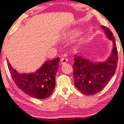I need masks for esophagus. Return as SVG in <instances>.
<instances>
[{"label": "esophagus", "mask_w": 124, "mask_h": 124, "mask_svg": "<svg viewBox=\"0 0 124 124\" xmlns=\"http://www.w3.org/2000/svg\"><path fill=\"white\" fill-rule=\"evenodd\" d=\"M67 62H68V59L65 58H62V59H61V65H65V64H66L67 63Z\"/></svg>", "instance_id": "34e87169"}]
</instances>
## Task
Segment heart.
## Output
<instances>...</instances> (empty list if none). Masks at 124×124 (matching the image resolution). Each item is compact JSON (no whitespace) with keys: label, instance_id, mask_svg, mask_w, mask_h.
I'll return each mask as SVG.
<instances>
[{"label":"heart","instance_id":"obj_1","mask_svg":"<svg viewBox=\"0 0 124 124\" xmlns=\"http://www.w3.org/2000/svg\"><path fill=\"white\" fill-rule=\"evenodd\" d=\"M79 33L78 31L76 30H71V31H68L66 32H64V33L62 35V39L63 40H69V39H72L73 37H75Z\"/></svg>","mask_w":124,"mask_h":124}]
</instances>
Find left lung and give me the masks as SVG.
Instances as JSON below:
<instances>
[{
    "label": "left lung",
    "instance_id": "8db88e82",
    "mask_svg": "<svg viewBox=\"0 0 124 124\" xmlns=\"http://www.w3.org/2000/svg\"><path fill=\"white\" fill-rule=\"evenodd\" d=\"M107 38L112 41L109 56L103 62H93L76 55L74 57V82L76 88L86 95L99 93L106 86L116 72L118 63V52L116 40L111 31L101 25Z\"/></svg>",
    "mask_w": 124,
    "mask_h": 124
}]
</instances>
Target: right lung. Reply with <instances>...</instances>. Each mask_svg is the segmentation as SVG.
Segmentation results:
<instances>
[{"instance_id":"obj_1","label":"right lung","mask_w":124,"mask_h":124,"mask_svg":"<svg viewBox=\"0 0 124 124\" xmlns=\"http://www.w3.org/2000/svg\"><path fill=\"white\" fill-rule=\"evenodd\" d=\"M13 80L25 94L37 99H45L52 94L55 86V75L59 68V58L48 60L35 72L21 73L8 62Z\"/></svg>"}]
</instances>
